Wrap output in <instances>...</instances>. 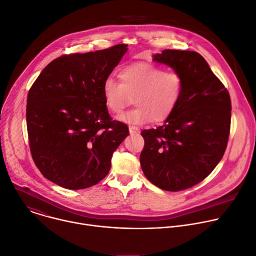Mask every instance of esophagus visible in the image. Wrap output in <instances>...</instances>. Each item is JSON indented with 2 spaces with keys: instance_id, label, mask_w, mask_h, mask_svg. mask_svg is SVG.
Returning a JSON list of instances; mask_svg holds the SVG:
<instances>
[{
  "instance_id": "1",
  "label": "esophagus",
  "mask_w": 256,
  "mask_h": 256,
  "mask_svg": "<svg viewBox=\"0 0 256 256\" xmlns=\"http://www.w3.org/2000/svg\"><path fill=\"white\" fill-rule=\"evenodd\" d=\"M129 132H130L131 135L138 134L139 133V129H138V127H135V126H129Z\"/></svg>"
}]
</instances>
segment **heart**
<instances>
[{"instance_id":"obj_1","label":"heart","mask_w":256,"mask_h":256,"mask_svg":"<svg viewBox=\"0 0 256 256\" xmlns=\"http://www.w3.org/2000/svg\"><path fill=\"white\" fill-rule=\"evenodd\" d=\"M119 80L106 78L102 84L106 108L120 114L133 98L134 108L118 117L127 124L141 125L150 121L162 122L176 110L183 92L184 80L175 70L148 64L135 63L119 71Z\"/></svg>"}]
</instances>
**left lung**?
I'll return each instance as SVG.
<instances>
[{
	"label": "left lung",
	"instance_id": "obj_1",
	"mask_svg": "<svg viewBox=\"0 0 256 256\" xmlns=\"http://www.w3.org/2000/svg\"><path fill=\"white\" fill-rule=\"evenodd\" d=\"M154 61L183 76L181 100L162 126L141 131L140 164L156 187L180 191L204 180L222 160L231 126V98L204 56L164 50Z\"/></svg>",
	"mask_w": 256,
	"mask_h": 256
}]
</instances>
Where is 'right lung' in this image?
<instances>
[{
    "instance_id": "obj_1",
    "label": "right lung",
    "mask_w": 256,
    "mask_h": 256,
    "mask_svg": "<svg viewBox=\"0 0 256 256\" xmlns=\"http://www.w3.org/2000/svg\"><path fill=\"white\" fill-rule=\"evenodd\" d=\"M127 44L52 61L28 92L26 124L32 158L40 173L61 187L78 190L102 181L112 152L129 135L112 120L102 84Z\"/></svg>"
}]
</instances>
